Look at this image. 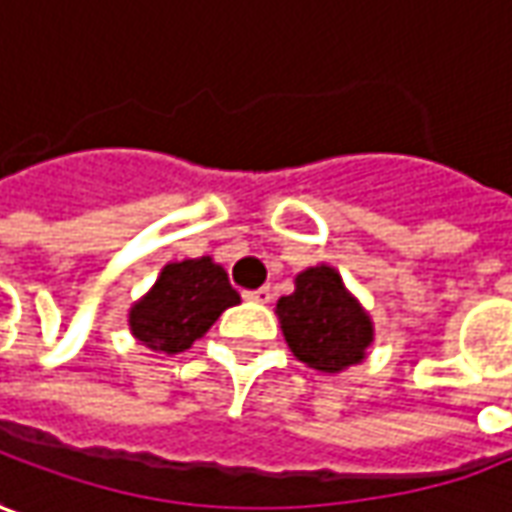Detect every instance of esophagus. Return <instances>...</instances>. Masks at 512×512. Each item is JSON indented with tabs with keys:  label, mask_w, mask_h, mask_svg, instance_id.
Segmentation results:
<instances>
[{
	"label": "esophagus",
	"mask_w": 512,
	"mask_h": 512,
	"mask_svg": "<svg viewBox=\"0 0 512 512\" xmlns=\"http://www.w3.org/2000/svg\"><path fill=\"white\" fill-rule=\"evenodd\" d=\"M248 301H256V304H270V298H273V290L270 287H259V290H248L245 293Z\"/></svg>",
	"instance_id": "34e87169"
}]
</instances>
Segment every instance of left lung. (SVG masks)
I'll return each mask as SVG.
<instances>
[{
    "label": "left lung",
    "instance_id": "8db88e82",
    "mask_svg": "<svg viewBox=\"0 0 512 512\" xmlns=\"http://www.w3.org/2000/svg\"><path fill=\"white\" fill-rule=\"evenodd\" d=\"M276 312L293 355L318 372H344L366 358V349L375 341L369 312L329 264L298 273L296 290L279 298Z\"/></svg>",
    "mask_w": 512,
    "mask_h": 512
}]
</instances>
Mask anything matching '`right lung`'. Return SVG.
Masks as SVG:
<instances>
[{
	"label": "right lung",
	"instance_id": "add662e5",
	"mask_svg": "<svg viewBox=\"0 0 512 512\" xmlns=\"http://www.w3.org/2000/svg\"><path fill=\"white\" fill-rule=\"evenodd\" d=\"M233 304H239V293L211 256L171 262L129 310V329L154 352L177 355L202 338Z\"/></svg>",
	"mask_w": 512,
	"mask_h": 512
}]
</instances>
